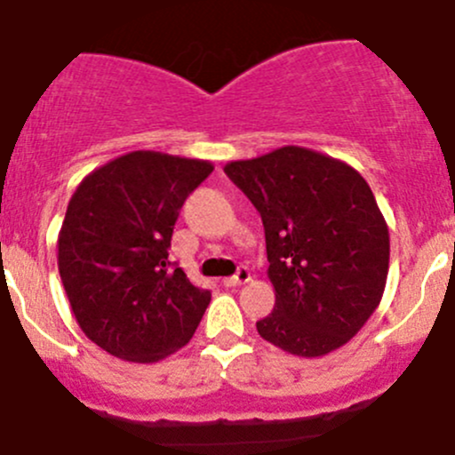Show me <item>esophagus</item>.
<instances>
[{
	"label": "esophagus",
	"instance_id": "esophagus-1",
	"mask_svg": "<svg viewBox=\"0 0 455 455\" xmlns=\"http://www.w3.org/2000/svg\"><path fill=\"white\" fill-rule=\"evenodd\" d=\"M249 280H251V271L246 267H240L235 275L224 277V286H240V284H246Z\"/></svg>",
	"mask_w": 455,
	"mask_h": 455
}]
</instances>
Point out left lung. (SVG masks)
<instances>
[{
	"label": "left lung",
	"instance_id": "obj_1",
	"mask_svg": "<svg viewBox=\"0 0 455 455\" xmlns=\"http://www.w3.org/2000/svg\"><path fill=\"white\" fill-rule=\"evenodd\" d=\"M224 173L264 224L273 313L267 342L299 358L347 345L373 315L389 273V228L367 180L324 153L282 147Z\"/></svg>",
	"mask_w": 455,
	"mask_h": 455
}]
</instances>
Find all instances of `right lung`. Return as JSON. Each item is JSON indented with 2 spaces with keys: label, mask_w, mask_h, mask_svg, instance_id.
<instances>
[{
  "label": "right lung",
  "mask_w": 455,
  "mask_h": 455,
  "mask_svg": "<svg viewBox=\"0 0 455 455\" xmlns=\"http://www.w3.org/2000/svg\"><path fill=\"white\" fill-rule=\"evenodd\" d=\"M206 160L133 151L79 182L57 237V267L79 329L129 363H157L182 349L211 291L171 267L175 220L211 175Z\"/></svg>",
  "instance_id": "add662e5"
}]
</instances>
